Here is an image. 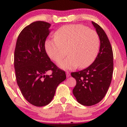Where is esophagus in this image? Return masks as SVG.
<instances>
[{
  "label": "esophagus",
  "instance_id": "1",
  "mask_svg": "<svg viewBox=\"0 0 127 127\" xmlns=\"http://www.w3.org/2000/svg\"><path fill=\"white\" fill-rule=\"evenodd\" d=\"M66 75H67V77H69L70 76V74L69 72H67L66 73Z\"/></svg>",
  "mask_w": 127,
  "mask_h": 127
}]
</instances>
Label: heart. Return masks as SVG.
I'll return each mask as SVG.
<instances>
[{
  "label": "heart",
  "instance_id": "obj_1",
  "mask_svg": "<svg viewBox=\"0 0 127 127\" xmlns=\"http://www.w3.org/2000/svg\"><path fill=\"white\" fill-rule=\"evenodd\" d=\"M48 39L45 49L51 60L59 62L67 54L69 56L59 64L64 70H73L78 66L85 68L94 61L98 52L100 40L95 31L80 24L64 25Z\"/></svg>",
  "mask_w": 127,
  "mask_h": 127
}]
</instances>
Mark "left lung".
Wrapping results in <instances>:
<instances>
[{
  "mask_svg": "<svg viewBox=\"0 0 127 127\" xmlns=\"http://www.w3.org/2000/svg\"><path fill=\"white\" fill-rule=\"evenodd\" d=\"M92 23L100 41L98 54L89 67L71 73L77 82L73 95L78 103L85 106L94 105L103 98L110 85L113 70V51L108 37L100 25Z\"/></svg>",
  "mask_w": 127,
  "mask_h": 127,
  "instance_id": "left-lung-1",
  "label": "left lung"
}]
</instances>
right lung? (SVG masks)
I'll return each mask as SVG.
<instances>
[{
  "label": "right lung",
  "instance_id": "right-lung-1",
  "mask_svg": "<svg viewBox=\"0 0 127 127\" xmlns=\"http://www.w3.org/2000/svg\"><path fill=\"white\" fill-rule=\"evenodd\" d=\"M51 24L37 21L25 27L17 40L14 68L17 83L27 100L37 107L49 104L58 85L66 79L65 72L50 60L45 49ZM53 71L51 75L46 73Z\"/></svg>",
  "mask_w": 127,
  "mask_h": 127
}]
</instances>
